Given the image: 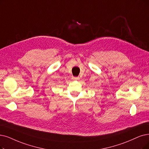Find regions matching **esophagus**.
Here are the masks:
<instances>
[{"mask_svg":"<svg viewBox=\"0 0 149 149\" xmlns=\"http://www.w3.org/2000/svg\"><path fill=\"white\" fill-rule=\"evenodd\" d=\"M74 80H79V77H74V78H73Z\"/></svg>","mask_w":149,"mask_h":149,"instance_id":"esophagus-1","label":"esophagus"}]
</instances>
